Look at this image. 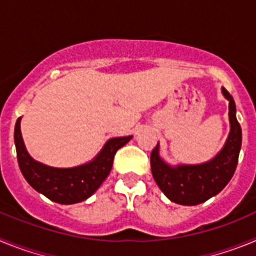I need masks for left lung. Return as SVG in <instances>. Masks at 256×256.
Returning a JSON list of instances; mask_svg holds the SVG:
<instances>
[{
    "instance_id": "obj_1",
    "label": "left lung",
    "mask_w": 256,
    "mask_h": 256,
    "mask_svg": "<svg viewBox=\"0 0 256 256\" xmlns=\"http://www.w3.org/2000/svg\"><path fill=\"white\" fill-rule=\"evenodd\" d=\"M228 100L230 133L224 146L209 162L201 164L172 165L160 156V144L151 152V172L155 182L166 198L180 205H198L218 195L234 177L238 162L242 130L236 118L234 97L222 87Z\"/></svg>"
}]
</instances>
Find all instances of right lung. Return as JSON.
<instances>
[{
	"label": "right lung",
	"mask_w": 256,
	"mask_h": 256,
	"mask_svg": "<svg viewBox=\"0 0 256 256\" xmlns=\"http://www.w3.org/2000/svg\"><path fill=\"white\" fill-rule=\"evenodd\" d=\"M20 122L22 118L15 124L14 140L22 176L36 191L51 201L64 205L76 204L94 195L112 170L116 151L133 137L126 136L108 140L100 152L86 164L73 168H54L37 162L29 155L22 141Z\"/></svg>",
	"instance_id": "add662e5"
}]
</instances>
